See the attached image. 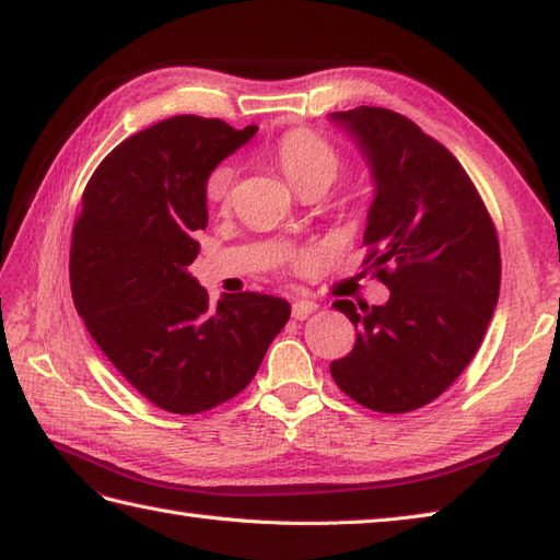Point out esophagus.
<instances>
[{
  "label": "esophagus",
  "mask_w": 560,
  "mask_h": 560,
  "mask_svg": "<svg viewBox=\"0 0 560 560\" xmlns=\"http://www.w3.org/2000/svg\"><path fill=\"white\" fill-rule=\"evenodd\" d=\"M315 310H317V303H312V301H295V303H293V307H291V312H293V319H298V322L307 319Z\"/></svg>",
  "instance_id": "obj_1"
}]
</instances>
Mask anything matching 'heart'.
Instances as JSON below:
<instances>
[{
  "label": "heart",
  "instance_id": "heart-1",
  "mask_svg": "<svg viewBox=\"0 0 560 560\" xmlns=\"http://www.w3.org/2000/svg\"><path fill=\"white\" fill-rule=\"evenodd\" d=\"M277 160L289 184L301 190L305 186L327 188L339 174L341 154L324 136L312 128H291L277 142ZM233 186H236V172L229 164H219L207 176L205 192L207 200L226 207L231 202Z\"/></svg>",
  "mask_w": 560,
  "mask_h": 560
}]
</instances>
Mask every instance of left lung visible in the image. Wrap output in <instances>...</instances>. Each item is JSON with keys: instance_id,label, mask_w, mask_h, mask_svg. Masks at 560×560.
Wrapping results in <instances>:
<instances>
[{"instance_id": "1", "label": "left lung", "mask_w": 560, "mask_h": 560, "mask_svg": "<svg viewBox=\"0 0 560 560\" xmlns=\"http://www.w3.org/2000/svg\"><path fill=\"white\" fill-rule=\"evenodd\" d=\"M331 119L372 168L365 265L392 291L386 305L334 303L358 339L331 376L374 412H410L444 394L482 343L499 301V236L460 162L418 124L382 107Z\"/></svg>"}]
</instances>
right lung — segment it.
<instances>
[{
  "mask_svg": "<svg viewBox=\"0 0 560 560\" xmlns=\"http://www.w3.org/2000/svg\"><path fill=\"white\" fill-rule=\"evenodd\" d=\"M257 126L180 114L126 138L90 176L71 241V293L102 353L154 406L198 415L238 396L291 305L221 295L188 275L207 226L205 184Z\"/></svg>",
  "mask_w": 560,
  "mask_h": 560,
  "instance_id": "add662e5",
  "label": "right lung"
}]
</instances>
